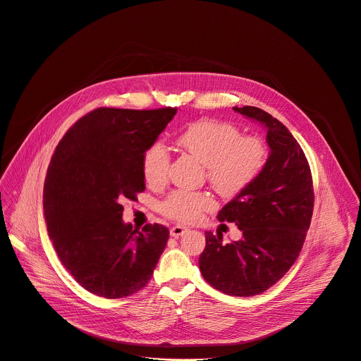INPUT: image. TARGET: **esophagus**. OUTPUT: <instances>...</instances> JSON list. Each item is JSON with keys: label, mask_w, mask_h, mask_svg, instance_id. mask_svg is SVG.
Masks as SVG:
<instances>
[{"label": "esophagus", "mask_w": 361, "mask_h": 361, "mask_svg": "<svg viewBox=\"0 0 361 361\" xmlns=\"http://www.w3.org/2000/svg\"><path fill=\"white\" fill-rule=\"evenodd\" d=\"M188 231L187 227H184V226H180V224H177V226H173L171 227V231H170V235L173 236V238H178V236H183L185 232Z\"/></svg>", "instance_id": "esophagus-1"}]
</instances>
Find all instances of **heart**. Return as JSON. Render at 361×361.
I'll use <instances>...</instances> for the list:
<instances>
[{
    "label": "heart",
    "instance_id": "1",
    "mask_svg": "<svg viewBox=\"0 0 361 361\" xmlns=\"http://www.w3.org/2000/svg\"><path fill=\"white\" fill-rule=\"evenodd\" d=\"M176 144L204 169L210 185L224 197L246 190L264 171L268 147L255 135H242L240 129L217 119L190 123L176 138ZM170 154L159 142L151 144L142 155V174L151 187H161L169 178ZM214 207L210 194L203 191H174L161 203V213L177 221L191 223Z\"/></svg>",
    "mask_w": 361,
    "mask_h": 361
}]
</instances>
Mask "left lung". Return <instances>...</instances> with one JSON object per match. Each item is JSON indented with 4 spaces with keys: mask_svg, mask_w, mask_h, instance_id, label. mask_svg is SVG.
I'll use <instances>...</instances> for the list:
<instances>
[{
    "mask_svg": "<svg viewBox=\"0 0 361 361\" xmlns=\"http://www.w3.org/2000/svg\"><path fill=\"white\" fill-rule=\"evenodd\" d=\"M233 109L267 128L271 152L260 176L217 214L220 221L236 223L242 239L224 245L220 232H206L199 267L217 290L253 297L297 260L312 217L314 188L305 154L282 122L255 106Z\"/></svg>",
    "mask_w": 361,
    "mask_h": 361,
    "instance_id": "obj_1",
    "label": "left lung"
}]
</instances>
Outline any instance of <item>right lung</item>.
<instances>
[{"label":"right lung","instance_id":"right-lung-1","mask_svg":"<svg viewBox=\"0 0 361 361\" xmlns=\"http://www.w3.org/2000/svg\"><path fill=\"white\" fill-rule=\"evenodd\" d=\"M177 108H97L60 140L43 191L44 219L54 250L86 290L125 298L151 279L167 246L169 228L123 223L122 200L145 190L142 155Z\"/></svg>","mask_w":361,"mask_h":361}]
</instances>
